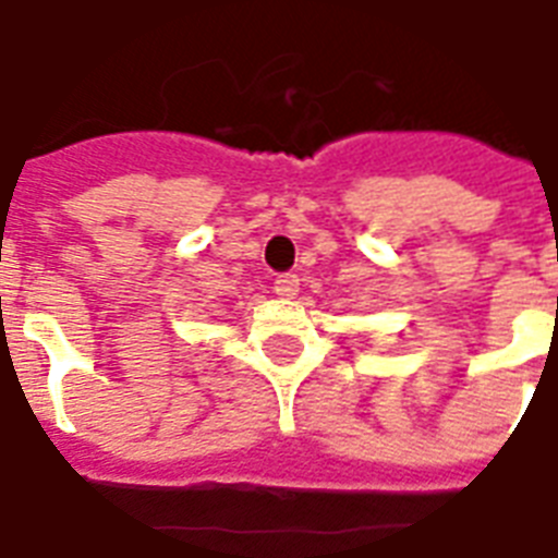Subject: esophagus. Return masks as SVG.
I'll return each mask as SVG.
<instances>
[{"mask_svg": "<svg viewBox=\"0 0 558 558\" xmlns=\"http://www.w3.org/2000/svg\"><path fill=\"white\" fill-rule=\"evenodd\" d=\"M274 291L276 296H282V300H293V296L300 293V276H293V274L279 276V279L274 282Z\"/></svg>", "mask_w": 558, "mask_h": 558, "instance_id": "34e87169", "label": "esophagus"}]
</instances>
